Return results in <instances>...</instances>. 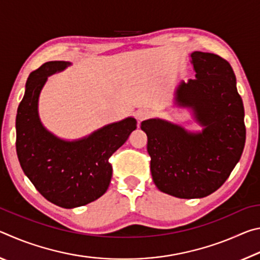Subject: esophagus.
I'll list each match as a JSON object with an SVG mask.
<instances>
[{"label":"esophagus","instance_id":"34e87169","mask_svg":"<svg viewBox=\"0 0 260 260\" xmlns=\"http://www.w3.org/2000/svg\"><path fill=\"white\" fill-rule=\"evenodd\" d=\"M151 116V111L149 109H140L138 112H136V118L140 121H142L144 119H147V118H149Z\"/></svg>","mask_w":260,"mask_h":260}]
</instances>
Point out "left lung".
<instances>
[{
    "mask_svg": "<svg viewBox=\"0 0 260 260\" xmlns=\"http://www.w3.org/2000/svg\"><path fill=\"white\" fill-rule=\"evenodd\" d=\"M196 79L182 82L177 101L191 107L200 134L160 119L141 122L147 133L152 180L179 199H202L225 183L245 143L244 107L228 61L211 52L191 54Z\"/></svg>",
    "mask_w": 260,
    "mask_h": 260,
    "instance_id": "left-lung-1",
    "label": "left lung"
}]
</instances>
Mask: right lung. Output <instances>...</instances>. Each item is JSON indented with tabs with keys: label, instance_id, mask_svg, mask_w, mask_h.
Masks as SVG:
<instances>
[{
	"label": "right lung",
	"instance_id": "add662e5",
	"mask_svg": "<svg viewBox=\"0 0 260 260\" xmlns=\"http://www.w3.org/2000/svg\"><path fill=\"white\" fill-rule=\"evenodd\" d=\"M69 63L47 61L29 74L16 117V150L24 173L37 190L65 209L86 205L108 190L112 177L109 158L136 128L134 118L96 131L88 138L65 142L43 128L38 100L47 77Z\"/></svg>",
	"mask_w": 260,
	"mask_h": 260
}]
</instances>
